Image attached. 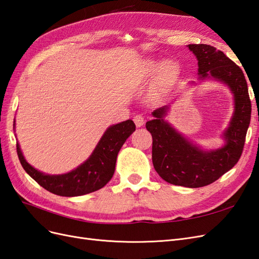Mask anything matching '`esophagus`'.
Wrapping results in <instances>:
<instances>
[{
	"instance_id": "esophagus-1",
	"label": "esophagus",
	"mask_w": 259,
	"mask_h": 259,
	"mask_svg": "<svg viewBox=\"0 0 259 259\" xmlns=\"http://www.w3.org/2000/svg\"><path fill=\"white\" fill-rule=\"evenodd\" d=\"M134 121H135L137 127H142L144 123V117L142 115H136L134 117Z\"/></svg>"
}]
</instances>
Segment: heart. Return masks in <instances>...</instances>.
Returning <instances> with one entry per match:
<instances>
[{"instance_id":"1","label":"heart","mask_w":259,"mask_h":259,"mask_svg":"<svg viewBox=\"0 0 259 259\" xmlns=\"http://www.w3.org/2000/svg\"><path fill=\"white\" fill-rule=\"evenodd\" d=\"M158 68V64L156 63H151L149 66V72L152 73L156 71ZM179 68L178 65H177L174 61H165L160 65V67L157 71V77H156V89L157 91L161 92L165 91L166 89L171 85V83L178 77Z\"/></svg>"}]
</instances>
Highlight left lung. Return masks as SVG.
Masks as SVG:
<instances>
[{
	"mask_svg": "<svg viewBox=\"0 0 259 259\" xmlns=\"http://www.w3.org/2000/svg\"><path fill=\"white\" fill-rule=\"evenodd\" d=\"M198 61L199 79L212 78L225 82L234 95V113L221 149L203 151L178 134L164 120L168 106L153 112L145 127L153 138L152 160L155 170L168 183L201 188L215 182L239 161L250 122V104L246 79L242 69L224 52L207 44H189Z\"/></svg>",
	"mask_w": 259,
	"mask_h": 259,
	"instance_id": "obj_1",
	"label": "left lung"
}]
</instances>
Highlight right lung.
Returning a JSON list of instances; mask_svg holds the SVG:
<instances>
[{
  "instance_id": "add662e5",
  "label": "right lung",
  "mask_w": 259,
  "mask_h": 259,
  "mask_svg": "<svg viewBox=\"0 0 259 259\" xmlns=\"http://www.w3.org/2000/svg\"><path fill=\"white\" fill-rule=\"evenodd\" d=\"M136 124L131 119L117 123L105 131L91 156L72 171L64 175H46L26 161L17 143V155L26 172L42 188L61 196H80L102 189L112 179L118 152Z\"/></svg>"
}]
</instances>
